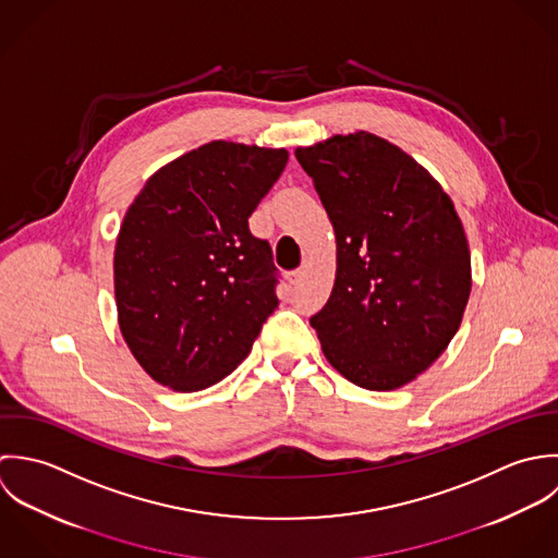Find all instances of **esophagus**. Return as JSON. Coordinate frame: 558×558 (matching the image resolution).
<instances>
[{"label": "esophagus", "mask_w": 558, "mask_h": 558, "mask_svg": "<svg viewBox=\"0 0 558 558\" xmlns=\"http://www.w3.org/2000/svg\"><path fill=\"white\" fill-rule=\"evenodd\" d=\"M306 271H308V263H304V265H300L298 269H293L291 274H289V282L291 284H298L304 276H306Z\"/></svg>", "instance_id": "34e87169"}]
</instances>
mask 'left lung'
Listing matches in <instances>:
<instances>
[{
  "label": "left lung",
  "instance_id": "1",
  "mask_svg": "<svg viewBox=\"0 0 558 558\" xmlns=\"http://www.w3.org/2000/svg\"><path fill=\"white\" fill-rule=\"evenodd\" d=\"M336 234V280L311 317L336 371L366 390L425 373L461 326L470 250L442 185L366 131L298 148Z\"/></svg>",
  "mask_w": 558,
  "mask_h": 558
}]
</instances>
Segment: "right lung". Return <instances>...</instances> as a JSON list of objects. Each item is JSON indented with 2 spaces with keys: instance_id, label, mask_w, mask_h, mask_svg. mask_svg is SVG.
Segmentation results:
<instances>
[{
  "instance_id": "1",
  "label": "right lung",
  "mask_w": 558,
  "mask_h": 558,
  "mask_svg": "<svg viewBox=\"0 0 558 558\" xmlns=\"http://www.w3.org/2000/svg\"><path fill=\"white\" fill-rule=\"evenodd\" d=\"M284 148L216 140L159 168L120 223L118 326L161 386L222 381L278 308L276 267L247 218L282 174Z\"/></svg>"
}]
</instances>
